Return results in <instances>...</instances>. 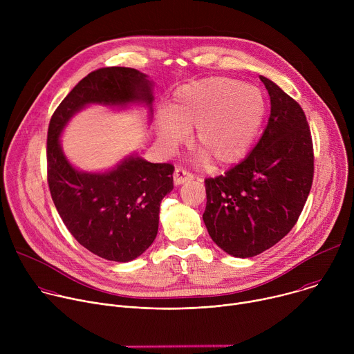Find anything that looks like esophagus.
<instances>
[{
	"label": "esophagus",
	"instance_id": "esophagus-1",
	"mask_svg": "<svg viewBox=\"0 0 354 354\" xmlns=\"http://www.w3.org/2000/svg\"><path fill=\"white\" fill-rule=\"evenodd\" d=\"M189 180H193V175L190 172H187V171H185L182 168H176L175 169V172H174V183L176 186L183 185V183H186Z\"/></svg>",
	"mask_w": 354,
	"mask_h": 354
}]
</instances>
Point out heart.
Instances as JSON below:
<instances>
[{
	"mask_svg": "<svg viewBox=\"0 0 354 354\" xmlns=\"http://www.w3.org/2000/svg\"><path fill=\"white\" fill-rule=\"evenodd\" d=\"M263 92L228 77H209L179 86L156 123L158 142L171 151L194 129L200 160L228 168L239 164L258 140L266 119Z\"/></svg>",
	"mask_w": 354,
	"mask_h": 354,
	"instance_id": "1",
	"label": "heart"
}]
</instances>
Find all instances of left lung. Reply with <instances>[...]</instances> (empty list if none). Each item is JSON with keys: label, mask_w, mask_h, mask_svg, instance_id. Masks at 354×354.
Returning <instances> with one entry per match:
<instances>
[{"label": "left lung", "mask_w": 354, "mask_h": 354, "mask_svg": "<svg viewBox=\"0 0 354 354\" xmlns=\"http://www.w3.org/2000/svg\"><path fill=\"white\" fill-rule=\"evenodd\" d=\"M270 96L268 126L249 156L225 175L206 179L203 221L228 255L252 258L297 223L314 176L313 140L301 106L261 75Z\"/></svg>", "instance_id": "left-lung-1"}]
</instances>
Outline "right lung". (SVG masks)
<instances>
[{
	"instance_id": "obj_1",
	"label": "right lung",
	"mask_w": 354,
	"mask_h": 354,
	"mask_svg": "<svg viewBox=\"0 0 354 354\" xmlns=\"http://www.w3.org/2000/svg\"><path fill=\"white\" fill-rule=\"evenodd\" d=\"M154 82L127 67L99 68L63 99L47 131V182L55 206L71 235L92 254L130 262L151 246L158 232L161 200L174 189V167L126 156L106 171H81L63 151L62 134L88 106L147 109L153 118Z\"/></svg>"
}]
</instances>
